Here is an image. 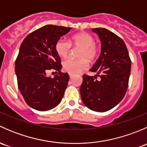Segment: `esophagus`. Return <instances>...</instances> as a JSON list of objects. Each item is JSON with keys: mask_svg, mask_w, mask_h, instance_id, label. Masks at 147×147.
I'll return each instance as SVG.
<instances>
[{"mask_svg": "<svg viewBox=\"0 0 147 147\" xmlns=\"http://www.w3.org/2000/svg\"><path fill=\"white\" fill-rule=\"evenodd\" d=\"M69 78H73V75H72V74H69Z\"/></svg>", "mask_w": 147, "mask_h": 147, "instance_id": "1", "label": "esophagus"}]
</instances>
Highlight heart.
Segmentation results:
<instances>
[{
    "label": "heart",
    "mask_w": 147,
    "mask_h": 147,
    "mask_svg": "<svg viewBox=\"0 0 147 147\" xmlns=\"http://www.w3.org/2000/svg\"><path fill=\"white\" fill-rule=\"evenodd\" d=\"M92 35L87 32H80L71 37L68 42L64 39H59L55 45V50L60 57H65L69 53L70 47L80 46L81 49L78 53L80 58H67L63 62V67L69 74H78L88 67L87 60H94L98 55L99 48L95 43Z\"/></svg>",
    "instance_id": "heart-1"
}]
</instances>
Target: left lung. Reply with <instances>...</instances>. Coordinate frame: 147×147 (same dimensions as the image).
Segmentation results:
<instances>
[{
	"mask_svg": "<svg viewBox=\"0 0 147 147\" xmlns=\"http://www.w3.org/2000/svg\"><path fill=\"white\" fill-rule=\"evenodd\" d=\"M101 41V53L91 72L84 75L80 86L81 98L87 107L99 112H107L124 98L128 87L131 60L122 39L106 28H92ZM97 76H100L97 79Z\"/></svg>",
	"mask_w": 147,
	"mask_h": 147,
	"instance_id": "obj_1",
	"label": "left lung"
}]
</instances>
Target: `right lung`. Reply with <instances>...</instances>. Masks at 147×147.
Instances as JSON below:
<instances>
[{"label":"right lung","mask_w":147,"mask_h":147,"mask_svg":"<svg viewBox=\"0 0 147 147\" xmlns=\"http://www.w3.org/2000/svg\"><path fill=\"white\" fill-rule=\"evenodd\" d=\"M71 28L47 25L33 31L23 40L15 64L18 85L25 101L32 109L47 111L59 105L69 81V75L60 71L56 42ZM55 69L54 78L47 76Z\"/></svg>","instance_id":"add662e5"}]
</instances>
